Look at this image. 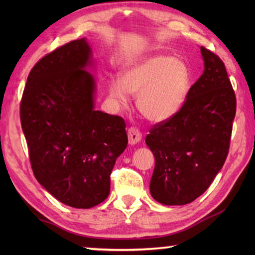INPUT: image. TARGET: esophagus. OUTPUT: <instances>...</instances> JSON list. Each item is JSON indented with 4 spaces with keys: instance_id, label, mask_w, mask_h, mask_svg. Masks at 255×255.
Instances as JSON below:
<instances>
[{
    "instance_id": "1",
    "label": "esophagus",
    "mask_w": 255,
    "mask_h": 255,
    "mask_svg": "<svg viewBox=\"0 0 255 255\" xmlns=\"http://www.w3.org/2000/svg\"><path fill=\"white\" fill-rule=\"evenodd\" d=\"M141 139V132L139 129L135 127H130L128 129V141L130 145H135Z\"/></svg>"
}]
</instances>
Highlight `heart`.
<instances>
[{
	"instance_id": "1",
	"label": "heart",
	"mask_w": 255,
	"mask_h": 255,
	"mask_svg": "<svg viewBox=\"0 0 255 255\" xmlns=\"http://www.w3.org/2000/svg\"><path fill=\"white\" fill-rule=\"evenodd\" d=\"M187 65L167 55H154L125 67L122 81L111 80L108 93L119 108H126L130 94L137 96V107L146 119L162 123L182 108L189 90Z\"/></svg>"
}]
</instances>
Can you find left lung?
I'll return each instance as SVG.
<instances>
[{"label":"left lung","mask_w":255,"mask_h":255,"mask_svg":"<svg viewBox=\"0 0 255 255\" xmlns=\"http://www.w3.org/2000/svg\"><path fill=\"white\" fill-rule=\"evenodd\" d=\"M205 70L171 119L146 136L155 157L150 195L166 206L187 205L201 196L226 161L236 114V97L223 60L200 47Z\"/></svg>","instance_id":"left-lung-1"}]
</instances>
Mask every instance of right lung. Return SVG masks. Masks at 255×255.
Returning <instances> with one entry per match:
<instances>
[{
  "mask_svg": "<svg viewBox=\"0 0 255 255\" xmlns=\"http://www.w3.org/2000/svg\"><path fill=\"white\" fill-rule=\"evenodd\" d=\"M92 65L85 38L59 47L30 71L20 105L37 181L82 209L109 196L112 169L128 144L125 120L94 109L96 80L86 70Z\"/></svg>",
  "mask_w": 255,
  "mask_h": 255,
  "instance_id": "right-lung-1",
  "label": "right lung"
}]
</instances>
